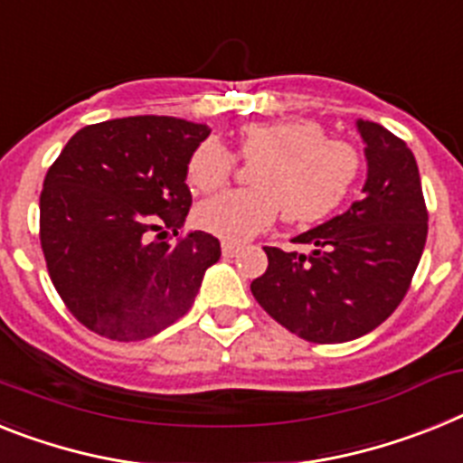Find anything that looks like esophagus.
<instances>
[{"instance_id": "obj_1", "label": "esophagus", "mask_w": 463, "mask_h": 463, "mask_svg": "<svg viewBox=\"0 0 463 463\" xmlns=\"http://www.w3.org/2000/svg\"><path fill=\"white\" fill-rule=\"evenodd\" d=\"M239 250H241L239 243H232V241H222V255H224V258H234Z\"/></svg>"}]
</instances>
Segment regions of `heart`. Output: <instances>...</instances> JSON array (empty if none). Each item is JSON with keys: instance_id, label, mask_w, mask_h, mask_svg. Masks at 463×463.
I'll list each match as a JSON object with an SVG mask.
<instances>
[{"instance_id": "obj_1", "label": "heart", "mask_w": 463, "mask_h": 463, "mask_svg": "<svg viewBox=\"0 0 463 463\" xmlns=\"http://www.w3.org/2000/svg\"><path fill=\"white\" fill-rule=\"evenodd\" d=\"M236 154L252 168L255 189L224 192L196 208V224L224 241H246L271 227L279 213L295 227H311L342 208L361 175V156L345 140H330L311 118L246 124L236 136ZM236 159L217 140L201 142L187 164L196 192L229 183Z\"/></svg>"}]
</instances>
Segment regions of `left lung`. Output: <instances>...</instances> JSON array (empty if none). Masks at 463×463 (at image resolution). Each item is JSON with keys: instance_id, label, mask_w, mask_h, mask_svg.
<instances>
[{"instance_id": "1", "label": "left lung", "mask_w": 463, "mask_h": 463, "mask_svg": "<svg viewBox=\"0 0 463 463\" xmlns=\"http://www.w3.org/2000/svg\"><path fill=\"white\" fill-rule=\"evenodd\" d=\"M365 142L363 196L342 215L295 236L309 255L264 248L269 267L250 283L267 314L316 345L363 337L402 302L429 232L420 168L401 137L355 121Z\"/></svg>"}]
</instances>
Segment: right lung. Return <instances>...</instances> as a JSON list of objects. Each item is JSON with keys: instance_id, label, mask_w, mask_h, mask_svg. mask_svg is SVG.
<instances>
[{"instance_id": "obj_1", "label": "right lung", "mask_w": 463, "mask_h": 463, "mask_svg": "<svg viewBox=\"0 0 463 463\" xmlns=\"http://www.w3.org/2000/svg\"><path fill=\"white\" fill-rule=\"evenodd\" d=\"M208 136L205 124L175 117L112 118L77 130L53 161L39 239L55 290L81 326L137 342L192 309L220 241L192 232L168 243L164 229L177 234L184 224L189 156Z\"/></svg>"}]
</instances>
